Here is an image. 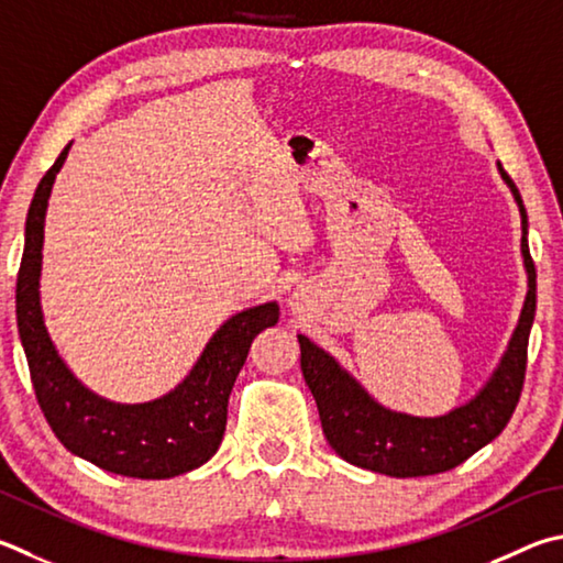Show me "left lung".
<instances>
[{"label": "left lung", "mask_w": 563, "mask_h": 563, "mask_svg": "<svg viewBox=\"0 0 563 563\" xmlns=\"http://www.w3.org/2000/svg\"><path fill=\"white\" fill-rule=\"evenodd\" d=\"M497 167L522 213V255L529 290L503 362L475 398L438 418L388 411L334 362V356L298 334L302 376L314 396L324 438L346 463L388 477L438 475L465 463L479 448L495 441L512 418L525 386L529 330L537 310V271L529 255L522 197L503 165Z\"/></svg>", "instance_id": "left-lung-1"}]
</instances>
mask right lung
<instances>
[{"label": "right lung", "mask_w": 563, "mask_h": 563, "mask_svg": "<svg viewBox=\"0 0 563 563\" xmlns=\"http://www.w3.org/2000/svg\"><path fill=\"white\" fill-rule=\"evenodd\" d=\"M68 150L70 145L38 181L16 278V324L36 401L64 448L108 473L140 479L189 473L219 451L233 382L255 336L278 322V305L265 302L223 322L187 379L167 396L147 404H112L88 391L58 356L38 300L46 207Z\"/></svg>", "instance_id": "right-lung-1"}]
</instances>
